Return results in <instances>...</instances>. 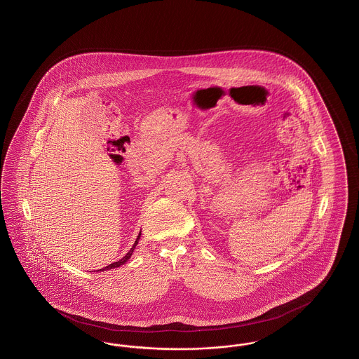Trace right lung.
<instances>
[{"label":"right lung","instance_id":"1","mask_svg":"<svg viewBox=\"0 0 359 359\" xmlns=\"http://www.w3.org/2000/svg\"><path fill=\"white\" fill-rule=\"evenodd\" d=\"M140 235H142V231H140V233H139V236L136 238V242L133 243V245H132V248L129 250L128 252H127V255L124 257L123 259H120L118 262H115V263H112V264H108L107 267H104V269H101L100 271H104V270H112V269H116V267H120L121 264H124L127 260H128L130 257H132V254H133V250H135V247L137 245V243H139V239H140ZM99 271V270H97Z\"/></svg>","mask_w":359,"mask_h":359}]
</instances>
